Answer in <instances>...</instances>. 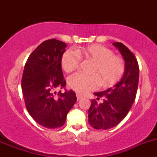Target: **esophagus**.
I'll list each match as a JSON object with an SVG mask.
<instances>
[{"mask_svg":"<svg viewBox=\"0 0 157 157\" xmlns=\"http://www.w3.org/2000/svg\"><path fill=\"white\" fill-rule=\"evenodd\" d=\"M82 98H83V96H82L80 94H78V93H77V100H80V99H82Z\"/></svg>","mask_w":157,"mask_h":157,"instance_id":"obj_1","label":"esophagus"}]
</instances>
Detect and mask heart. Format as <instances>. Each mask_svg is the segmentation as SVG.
Wrapping results in <instances>:
<instances>
[{"instance_id": "obj_1", "label": "heart", "mask_w": 157, "mask_h": 157, "mask_svg": "<svg viewBox=\"0 0 157 157\" xmlns=\"http://www.w3.org/2000/svg\"><path fill=\"white\" fill-rule=\"evenodd\" d=\"M80 58L94 63L92 68L93 75L76 73L68 79L69 86L79 93H85L99 87H109L118 83L123 77L125 64L121 57L114 55L111 49L101 45H91L76 52L66 51L61 58V67L66 72H71L79 67Z\"/></svg>"}]
</instances>
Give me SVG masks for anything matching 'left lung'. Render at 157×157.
Returning <instances> with one entry per match:
<instances>
[{"label":"left lung","mask_w":157,"mask_h":157,"mask_svg":"<svg viewBox=\"0 0 157 157\" xmlns=\"http://www.w3.org/2000/svg\"><path fill=\"white\" fill-rule=\"evenodd\" d=\"M125 61V71L121 81L105 91L95 93L88 111V121L97 130H106L119 124L127 115L135 100L139 80V66L134 54L121 42H114Z\"/></svg>","instance_id":"left-lung-1"}]
</instances>
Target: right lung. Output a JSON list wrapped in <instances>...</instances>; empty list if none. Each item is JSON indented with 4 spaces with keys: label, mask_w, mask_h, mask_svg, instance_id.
Instances as JSON below:
<instances>
[{
    "label": "right lung",
    "mask_w": 157,
    "mask_h": 157,
    "mask_svg": "<svg viewBox=\"0 0 157 157\" xmlns=\"http://www.w3.org/2000/svg\"><path fill=\"white\" fill-rule=\"evenodd\" d=\"M66 43L55 39L44 41L29 56L21 86L26 109L40 125L54 129L64 125L66 117L77 101L73 90L58 94L55 90L66 85L61 58Z\"/></svg>",
    "instance_id": "right-lung-1"
}]
</instances>
